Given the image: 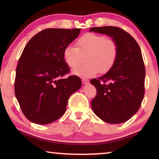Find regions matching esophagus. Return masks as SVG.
<instances>
[{"label":"esophagus","instance_id":"34e87169","mask_svg":"<svg viewBox=\"0 0 159 159\" xmlns=\"http://www.w3.org/2000/svg\"><path fill=\"white\" fill-rule=\"evenodd\" d=\"M82 83H83V84H87V83H89V81H88V80L85 79H82Z\"/></svg>","mask_w":159,"mask_h":159}]
</instances>
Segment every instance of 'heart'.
Here are the masks:
<instances>
[{
  "label": "heart",
  "instance_id": "1",
  "mask_svg": "<svg viewBox=\"0 0 159 159\" xmlns=\"http://www.w3.org/2000/svg\"><path fill=\"white\" fill-rule=\"evenodd\" d=\"M118 47L114 40L103 35L88 33L76 41V47L69 45L64 50V59L69 66L74 68L73 74L82 78H90L99 71L106 74L114 67L117 60Z\"/></svg>",
  "mask_w": 159,
  "mask_h": 159
}]
</instances>
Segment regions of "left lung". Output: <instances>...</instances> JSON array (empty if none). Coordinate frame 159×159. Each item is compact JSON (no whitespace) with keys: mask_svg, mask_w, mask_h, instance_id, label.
I'll return each instance as SVG.
<instances>
[{"mask_svg":"<svg viewBox=\"0 0 159 159\" xmlns=\"http://www.w3.org/2000/svg\"><path fill=\"white\" fill-rule=\"evenodd\" d=\"M90 31L112 37L118 47L114 67L90 80L97 90L91 107L104 121L123 123L136 114L144 98L145 67L140 48L133 36L116 26L92 27Z\"/></svg>","mask_w":159,"mask_h":159,"instance_id":"obj_1","label":"left lung"}]
</instances>
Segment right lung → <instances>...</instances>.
<instances>
[{
  "instance_id": "right-lung-1",
  "label": "right lung",
  "mask_w": 159,
  "mask_h": 159,
  "mask_svg": "<svg viewBox=\"0 0 159 159\" xmlns=\"http://www.w3.org/2000/svg\"><path fill=\"white\" fill-rule=\"evenodd\" d=\"M80 29H46L30 39L18 61L15 93L21 111L30 121L45 125L66 111L70 95L81 87L77 76H69L64 59L65 48Z\"/></svg>"
}]
</instances>
